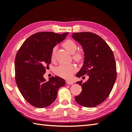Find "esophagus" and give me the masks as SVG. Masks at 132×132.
<instances>
[{
  "label": "esophagus",
  "mask_w": 132,
  "mask_h": 132,
  "mask_svg": "<svg viewBox=\"0 0 132 132\" xmlns=\"http://www.w3.org/2000/svg\"><path fill=\"white\" fill-rule=\"evenodd\" d=\"M66 84H73V82L72 81H70V80H67L66 81Z\"/></svg>",
  "instance_id": "esophagus-1"
}]
</instances>
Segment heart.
<instances>
[{
	"label": "heart",
	"mask_w": 132,
	"mask_h": 132,
	"mask_svg": "<svg viewBox=\"0 0 132 132\" xmlns=\"http://www.w3.org/2000/svg\"><path fill=\"white\" fill-rule=\"evenodd\" d=\"M63 47L65 49L66 51L73 54V59L78 62H81L83 59V54L80 51H76L77 49V45L75 41L71 39H68L64 42L62 44ZM55 52L56 48H53L52 50L51 55V61L53 62L55 59ZM76 70V66L74 64H61L57 68H55V72L56 75L59 76L63 78L70 77L71 75Z\"/></svg>",
	"instance_id": "b5f03b06"
}]
</instances>
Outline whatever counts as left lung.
<instances>
[{
    "label": "left lung",
    "mask_w": 132,
    "mask_h": 132,
    "mask_svg": "<svg viewBox=\"0 0 132 132\" xmlns=\"http://www.w3.org/2000/svg\"><path fill=\"white\" fill-rule=\"evenodd\" d=\"M72 37L83 48L84 62L76 76L89 79L77 82L82 91L75 97L80 105L93 108L105 100L117 79V64L112 51L101 37L90 32H74Z\"/></svg>",
    "instance_id": "1"
}]
</instances>
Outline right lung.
I'll list each match as a JSON object with an SVG mask.
<instances>
[{"mask_svg":"<svg viewBox=\"0 0 132 132\" xmlns=\"http://www.w3.org/2000/svg\"><path fill=\"white\" fill-rule=\"evenodd\" d=\"M69 34L39 32L28 37L17 51L15 57V80L24 99L33 106L45 108L57 97V90L65 81L55 76L48 81L43 75L51 62L53 47Z\"/></svg>","mask_w":132,"mask_h":132,"instance_id":"add662e5","label":"right lung"}]
</instances>
